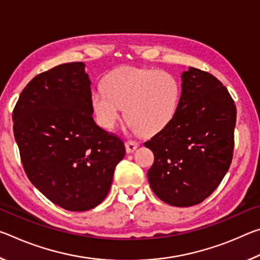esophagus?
I'll use <instances>...</instances> for the list:
<instances>
[{"label":"esophagus","mask_w":260,"mask_h":260,"mask_svg":"<svg viewBox=\"0 0 260 260\" xmlns=\"http://www.w3.org/2000/svg\"><path fill=\"white\" fill-rule=\"evenodd\" d=\"M125 147H126L127 153H132V152H134L136 149H138L139 144H138V142H135V141H127V142L125 143Z\"/></svg>","instance_id":"34e87169"}]
</instances>
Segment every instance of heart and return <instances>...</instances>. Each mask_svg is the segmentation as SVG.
I'll list each match as a JSON object with an SVG mask.
<instances>
[{
    "mask_svg": "<svg viewBox=\"0 0 260 260\" xmlns=\"http://www.w3.org/2000/svg\"><path fill=\"white\" fill-rule=\"evenodd\" d=\"M102 88L90 95L99 124L113 129L125 107L129 128L135 133L142 131L146 136L159 134L172 124L182 95L181 85L172 73L129 65L105 74Z\"/></svg>",
    "mask_w": 260,
    "mask_h": 260,
    "instance_id": "1",
    "label": "heart"
}]
</instances>
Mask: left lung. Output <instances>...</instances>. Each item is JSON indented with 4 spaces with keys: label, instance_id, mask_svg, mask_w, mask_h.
<instances>
[{
    "label": "left lung",
    "instance_id": "left-lung-1",
    "mask_svg": "<svg viewBox=\"0 0 260 260\" xmlns=\"http://www.w3.org/2000/svg\"><path fill=\"white\" fill-rule=\"evenodd\" d=\"M175 119L144 143L155 156L148 180L165 203L200 204L225 177L233 159L236 107L217 78L189 68Z\"/></svg>",
    "mask_w": 260,
    "mask_h": 260
}]
</instances>
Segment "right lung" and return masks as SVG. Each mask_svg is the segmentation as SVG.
I'll use <instances>...</instances> for the list:
<instances>
[{
	"mask_svg": "<svg viewBox=\"0 0 260 260\" xmlns=\"http://www.w3.org/2000/svg\"><path fill=\"white\" fill-rule=\"evenodd\" d=\"M82 61L38 74L12 112L14 134L29 181L68 211L94 209L107 197L124 142L94 121Z\"/></svg>",
	"mask_w": 260,
	"mask_h": 260,
	"instance_id": "right-lung-1",
	"label": "right lung"
}]
</instances>
